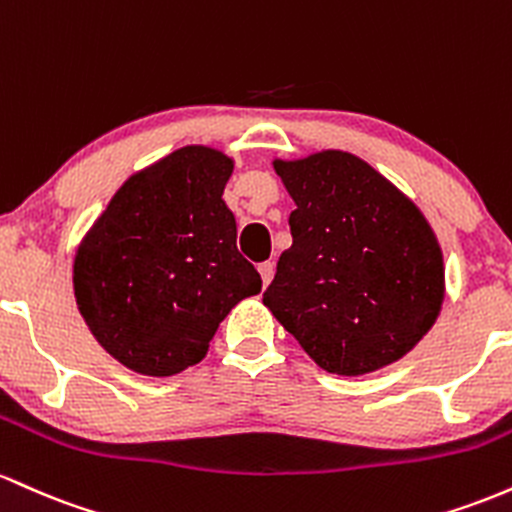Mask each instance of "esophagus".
I'll return each mask as SVG.
<instances>
[{
	"label": "esophagus",
	"instance_id": "esophagus-1",
	"mask_svg": "<svg viewBox=\"0 0 512 512\" xmlns=\"http://www.w3.org/2000/svg\"><path fill=\"white\" fill-rule=\"evenodd\" d=\"M258 273H261L263 287H268V283H271V280H273V275H275V266H273L271 261L261 263V266H258Z\"/></svg>",
	"mask_w": 512,
	"mask_h": 512
}]
</instances>
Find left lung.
Masks as SVG:
<instances>
[{
	"label": "left lung",
	"instance_id": "8db88e82",
	"mask_svg": "<svg viewBox=\"0 0 512 512\" xmlns=\"http://www.w3.org/2000/svg\"><path fill=\"white\" fill-rule=\"evenodd\" d=\"M275 174L297 208L263 304L333 375L404 358L445 297L442 251L421 210L355 154L326 149Z\"/></svg>",
	"mask_w": 512,
	"mask_h": 512
}]
</instances>
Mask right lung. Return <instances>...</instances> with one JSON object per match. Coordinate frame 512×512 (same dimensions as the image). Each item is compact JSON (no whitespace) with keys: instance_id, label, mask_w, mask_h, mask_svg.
Wrapping results in <instances>:
<instances>
[{"instance_id":"right-lung-1","label":"right lung","mask_w":512,"mask_h":512,"mask_svg":"<svg viewBox=\"0 0 512 512\" xmlns=\"http://www.w3.org/2000/svg\"><path fill=\"white\" fill-rule=\"evenodd\" d=\"M234 162L188 145L132 174L74 256L89 331L128 370L171 377L205 358L220 321L261 292L222 200Z\"/></svg>"}]
</instances>
